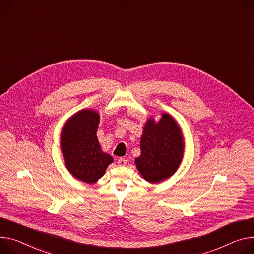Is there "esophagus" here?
Segmentation results:
<instances>
[{
  "mask_svg": "<svg viewBox=\"0 0 254 254\" xmlns=\"http://www.w3.org/2000/svg\"><path fill=\"white\" fill-rule=\"evenodd\" d=\"M117 163H118V165H120V166H125V165H127V160L126 158H120V159H118Z\"/></svg>",
  "mask_w": 254,
  "mask_h": 254,
  "instance_id": "esophagus-1",
  "label": "esophagus"
}]
</instances>
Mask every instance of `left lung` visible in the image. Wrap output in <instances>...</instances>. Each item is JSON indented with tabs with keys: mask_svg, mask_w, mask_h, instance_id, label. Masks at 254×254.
Returning a JSON list of instances; mask_svg holds the SVG:
<instances>
[{
	"mask_svg": "<svg viewBox=\"0 0 254 254\" xmlns=\"http://www.w3.org/2000/svg\"><path fill=\"white\" fill-rule=\"evenodd\" d=\"M141 155L136 165L145 180L151 183L164 181L174 175L183 158V137L174 118L163 113L156 124L147 122L140 142Z\"/></svg>",
	"mask_w": 254,
	"mask_h": 254,
	"instance_id": "1",
	"label": "left lung"
}]
</instances>
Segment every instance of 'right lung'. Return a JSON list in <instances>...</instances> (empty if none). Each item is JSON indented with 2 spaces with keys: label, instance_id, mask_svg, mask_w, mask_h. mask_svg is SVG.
Here are the masks:
<instances>
[{
  "label": "right lung",
  "instance_id": "1",
  "mask_svg": "<svg viewBox=\"0 0 254 254\" xmlns=\"http://www.w3.org/2000/svg\"><path fill=\"white\" fill-rule=\"evenodd\" d=\"M99 114L81 110L65 125L61 134V150L70 174L88 184L102 177L112 157L101 150L97 139Z\"/></svg>",
  "mask_w": 254,
  "mask_h": 254
}]
</instances>
